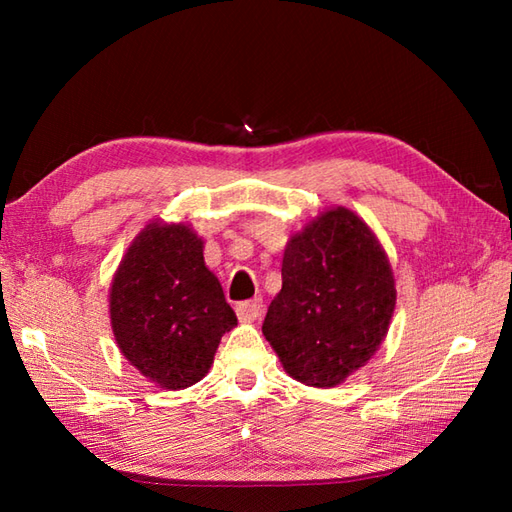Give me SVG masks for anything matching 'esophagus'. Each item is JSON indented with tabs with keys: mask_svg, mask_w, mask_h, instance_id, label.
Masks as SVG:
<instances>
[{
	"mask_svg": "<svg viewBox=\"0 0 512 512\" xmlns=\"http://www.w3.org/2000/svg\"><path fill=\"white\" fill-rule=\"evenodd\" d=\"M239 321L244 323H250V321H257L259 317L264 314V301L262 299H250V301H244L239 303V306L235 308Z\"/></svg>",
	"mask_w": 512,
	"mask_h": 512,
	"instance_id": "34e87169",
	"label": "esophagus"
}]
</instances>
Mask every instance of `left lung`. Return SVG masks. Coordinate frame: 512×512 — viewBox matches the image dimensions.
Returning <instances> with one entry per match:
<instances>
[{"label": "left lung", "instance_id": "1", "mask_svg": "<svg viewBox=\"0 0 512 512\" xmlns=\"http://www.w3.org/2000/svg\"><path fill=\"white\" fill-rule=\"evenodd\" d=\"M394 308L383 246L354 211L336 206L290 237L262 332L292 378L336 387L376 354Z\"/></svg>", "mask_w": 512, "mask_h": 512}]
</instances>
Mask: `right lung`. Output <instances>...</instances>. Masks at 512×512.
<instances>
[{"instance_id": "add662e5", "label": "right lung", "mask_w": 512, "mask_h": 512, "mask_svg": "<svg viewBox=\"0 0 512 512\" xmlns=\"http://www.w3.org/2000/svg\"><path fill=\"white\" fill-rule=\"evenodd\" d=\"M202 248L187 224L154 220L127 248L112 281L116 343L140 374L165 389L202 380L222 336L237 325Z\"/></svg>"}]
</instances>
